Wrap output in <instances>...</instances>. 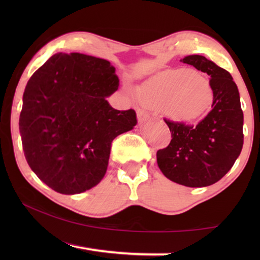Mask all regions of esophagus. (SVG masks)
<instances>
[{
    "label": "esophagus",
    "instance_id": "1",
    "mask_svg": "<svg viewBox=\"0 0 260 260\" xmlns=\"http://www.w3.org/2000/svg\"><path fill=\"white\" fill-rule=\"evenodd\" d=\"M137 118H138V122L143 123L149 118V113L147 111H144V110H138V111H137Z\"/></svg>",
    "mask_w": 260,
    "mask_h": 260
}]
</instances>
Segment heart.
<instances>
[{
    "label": "heart",
    "instance_id": "b5f03b06",
    "mask_svg": "<svg viewBox=\"0 0 260 260\" xmlns=\"http://www.w3.org/2000/svg\"><path fill=\"white\" fill-rule=\"evenodd\" d=\"M136 98L170 118L191 122L209 111L214 94L208 80L198 71L175 69L145 81L136 90Z\"/></svg>",
    "mask_w": 260,
    "mask_h": 260
}]
</instances>
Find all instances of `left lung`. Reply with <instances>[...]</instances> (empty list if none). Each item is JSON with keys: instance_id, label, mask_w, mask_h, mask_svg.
<instances>
[{"instance_id": "left-lung-1", "label": "left lung", "mask_w": 260, "mask_h": 260, "mask_svg": "<svg viewBox=\"0 0 260 260\" xmlns=\"http://www.w3.org/2000/svg\"><path fill=\"white\" fill-rule=\"evenodd\" d=\"M181 61L209 76L214 94L212 110L197 125L165 118L172 140L157 150V165L163 175L182 186H211L229 173L243 149L239 91L229 71L212 60L194 54Z\"/></svg>"}]
</instances>
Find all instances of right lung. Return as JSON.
<instances>
[{"instance_id": "obj_1", "label": "right lung", "mask_w": 260, "mask_h": 260, "mask_svg": "<svg viewBox=\"0 0 260 260\" xmlns=\"http://www.w3.org/2000/svg\"><path fill=\"white\" fill-rule=\"evenodd\" d=\"M119 79L105 59L58 53L35 71L23 93L20 134L28 165L61 194H79L101 182L112 141L137 124L135 110L106 101Z\"/></svg>"}]
</instances>
